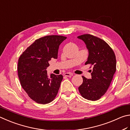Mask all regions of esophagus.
<instances>
[{"label": "esophagus", "mask_w": 130, "mask_h": 130, "mask_svg": "<svg viewBox=\"0 0 130 130\" xmlns=\"http://www.w3.org/2000/svg\"><path fill=\"white\" fill-rule=\"evenodd\" d=\"M64 75V76H66L71 77L72 75H73V74L70 73V72H66V73H65Z\"/></svg>", "instance_id": "esophagus-1"}]
</instances>
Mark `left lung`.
Masks as SVG:
<instances>
[{
    "mask_svg": "<svg viewBox=\"0 0 130 130\" xmlns=\"http://www.w3.org/2000/svg\"><path fill=\"white\" fill-rule=\"evenodd\" d=\"M86 45L88 51L86 64L92 66L91 79L82 76L83 83L78 89L82 96L89 101L99 99L106 92L116 71L114 52L106 42L90 34L78 36Z\"/></svg>",
    "mask_w": 130,
    "mask_h": 130,
    "instance_id": "8db88e82",
    "label": "left lung"
}]
</instances>
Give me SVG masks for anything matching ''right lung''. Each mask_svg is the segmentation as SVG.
<instances>
[{
    "mask_svg": "<svg viewBox=\"0 0 130 130\" xmlns=\"http://www.w3.org/2000/svg\"><path fill=\"white\" fill-rule=\"evenodd\" d=\"M67 38L49 35L36 40L23 52L18 60V72L22 88L31 99L47 104L56 97L63 76L47 74L51 59L58 58L59 45Z\"/></svg>",
    "mask_w": 130,
    "mask_h": 130,
    "instance_id": "right-lung-1",
    "label": "right lung"
}]
</instances>
